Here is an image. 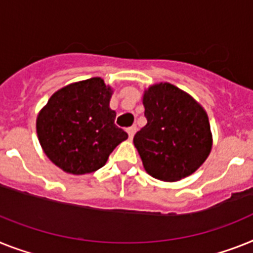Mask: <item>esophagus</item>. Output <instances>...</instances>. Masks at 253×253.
Returning a JSON list of instances; mask_svg holds the SVG:
<instances>
[{
	"mask_svg": "<svg viewBox=\"0 0 253 253\" xmlns=\"http://www.w3.org/2000/svg\"><path fill=\"white\" fill-rule=\"evenodd\" d=\"M135 130H137V128H135L134 125H133V126H129V128H126V133H128L129 138H130V139L133 138V135H134Z\"/></svg>",
	"mask_w": 253,
	"mask_h": 253,
	"instance_id": "esophagus-1",
	"label": "esophagus"
}]
</instances>
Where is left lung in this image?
I'll list each match as a JSON object with an SVG mask.
<instances>
[{
    "label": "left lung",
    "mask_w": 253,
    "mask_h": 253,
    "mask_svg": "<svg viewBox=\"0 0 253 253\" xmlns=\"http://www.w3.org/2000/svg\"><path fill=\"white\" fill-rule=\"evenodd\" d=\"M147 124L133 142L146 172L174 182L199 168L212 149L206 111L185 91L168 83L152 85L143 95Z\"/></svg>",
    "instance_id": "obj_1"
}]
</instances>
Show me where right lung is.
I'll return each mask as SVG.
<instances>
[{
  "mask_svg": "<svg viewBox=\"0 0 253 253\" xmlns=\"http://www.w3.org/2000/svg\"><path fill=\"white\" fill-rule=\"evenodd\" d=\"M111 89L102 79L75 83L51 95L37 118L43 152L62 170L85 174L102 168L119 143L128 138L115 125Z\"/></svg>",
  "mask_w": 253,
  "mask_h": 253,
  "instance_id": "add662e5",
  "label": "right lung"
}]
</instances>
